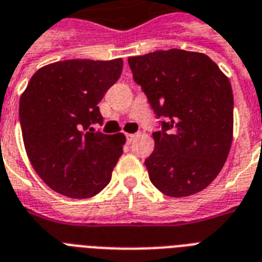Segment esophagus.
Listing matches in <instances>:
<instances>
[{"label": "esophagus", "instance_id": "obj_1", "mask_svg": "<svg viewBox=\"0 0 262 262\" xmlns=\"http://www.w3.org/2000/svg\"><path fill=\"white\" fill-rule=\"evenodd\" d=\"M135 139H136V135H126V140H127V143H129V144H130Z\"/></svg>", "mask_w": 262, "mask_h": 262}]
</instances>
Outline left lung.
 Returning <instances> with one entry per match:
<instances>
[{
  "label": "left lung",
  "mask_w": 262,
  "mask_h": 262,
  "mask_svg": "<svg viewBox=\"0 0 262 262\" xmlns=\"http://www.w3.org/2000/svg\"><path fill=\"white\" fill-rule=\"evenodd\" d=\"M127 62L156 117L164 119L145 159L151 182L170 197L199 193L217 177L231 148L230 80L208 55L194 51H154Z\"/></svg>",
  "instance_id": "8db88e82"
}]
</instances>
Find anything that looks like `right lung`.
Returning a JSON list of instances; mask_svg holds the SVG:
<instances>
[{
	"label": "right lung",
	"instance_id": "obj_1",
	"mask_svg": "<svg viewBox=\"0 0 262 262\" xmlns=\"http://www.w3.org/2000/svg\"><path fill=\"white\" fill-rule=\"evenodd\" d=\"M122 67V58L59 61L40 68L23 92L18 117L27 155L59 194L88 199L110 182L126 139L94 125H103L98 103Z\"/></svg>",
	"mask_w": 262,
	"mask_h": 262
}]
</instances>
